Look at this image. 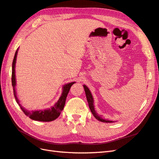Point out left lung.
Instances as JSON below:
<instances>
[{"label": "left lung", "instance_id": "left-lung-1", "mask_svg": "<svg viewBox=\"0 0 159 159\" xmlns=\"http://www.w3.org/2000/svg\"><path fill=\"white\" fill-rule=\"evenodd\" d=\"M84 87V89H85V94H86V98H87V102L89 104V109L92 111V114L93 115V116L95 117L98 120H99L100 121H103V122H112V121H109V120H105L102 119V117H101L100 116H98L96 112L95 109H94V106H93V97L92 93H91L89 89H88V87L85 85H83Z\"/></svg>", "mask_w": 159, "mask_h": 159}]
</instances>
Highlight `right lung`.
I'll return each instance as SVG.
<instances>
[{"label": "right lung", "instance_id": "add662e5", "mask_svg": "<svg viewBox=\"0 0 159 159\" xmlns=\"http://www.w3.org/2000/svg\"><path fill=\"white\" fill-rule=\"evenodd\" d=\"M17 53H18V50H16L15 53L14 58L13 60L12 63V74H11V83L12 86L13 88V94H14V97L16 98V100L17 103L19 104V106L21 108L22 111L24 112L26 116L29 117L31 119L36 121H51L56 120L57 117L60 116V113L63 111L64 106L66 104V100L67 94L69 93V91L70 89V87L75 82L70 83L68 84L63 87V93L62 95L59 98V100L57 101V102L55 103L51 109H48L46 110H42V111H29L26 110L25 108H23L22 105H20L19 100L18 99L16 96V77H15V64L16 61V57Z\"/></svg>", "mask_w": 159, "mask_h": 159}]
</instances>
